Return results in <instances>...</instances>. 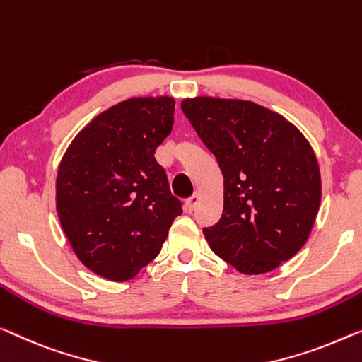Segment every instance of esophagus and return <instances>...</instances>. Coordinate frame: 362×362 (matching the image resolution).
<instances>
[{
	"instance_id": "obj_1",
	"label": "esophagus",
	"mask_w": 362,
	"mask_h": 362,
	"mask_svg": "<svg viewBox=\"0 0 362 362\" xmlns=\"http://www.w3.org/2000/svg\"><path fill=\"white\" fill-rule=\"evenodd\" d=\"M198 202H199V195H198V193H195V195H192L190 198H187V199H185V209H187V211L192 213L193 209L197 208Z\"/></svg>"
}]
</instances>
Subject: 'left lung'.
Masks as SVG:
<instances>
[{"label":"left lung","instance_id":"obj_1","mask_svg":"<svg viewBox=\"0 0 362 362\" xmlns=\"http://www.w3.org/2000/svg\"><path fill=\"white\" fill-rule=\"evenodd\" d=\"M224 177V209L203 229L216 255L245 274L278 268L309 239L320 206L317 158L284 117L249 100L182 102Z\"/></svg>","mask_w":362,"mask_h":362}]
</instances>
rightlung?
<instances>
[{"instance_id": "right-lung-1", "label": "right lung", "mask_w": 362, "mask_h": 362, "mask_svg": "<svg viewBox=\"0 0 362 362\" xmlns=\"http://www.w3.org/2000/svg\"><path fill=\"white\" fill-rule=\"evenodd\" d=\"M172 97H136L102 112L64 153L57 211L81 262L127 281L154 260L182 214L156 149L174 125Z\"/></svg>"}]
</instances>
